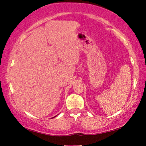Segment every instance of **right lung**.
I'll return each mask as SVG.
<instances>
[{"instance_id":"right-lung-1","label":"right lung","mask_w":146,"mask_h":146,"mask_svg":"<svg viewBox=\"0 0 146 146\" xmlns=\"http://www.w3.org/2000/svg\"><path fill=\"white\" fill-rule=\"evenodd\" d=\"M55 117H56V116H55Z\"/></svg>"}]
</instances>
